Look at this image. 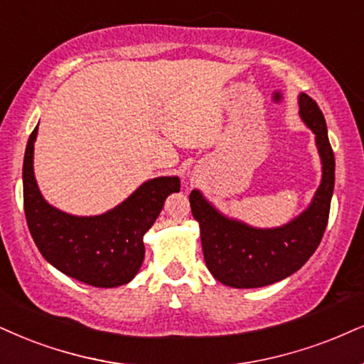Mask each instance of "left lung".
I'll return each instance as SVG.
<instances>
[{
	"instance_id": "left-lung-1",
	"label": "left lung",
	"mask_w": 364,
	"mask_h": 364,
	"mask_svg": "<svg viewBox=\"0 0 364 364\" xmlns=\"http://www.w3.org/2000/svg\"><path fill=\"white\" fill-rule=\"evenodd\" d=\"M299 114L316 134L322 177L311 204L297 218L278 228H255L228 218L199 189L189 196L205 264L218 282L232 289H258L290 277L312 257L326 231L334 192V154L324 114L304 92L299 94Z\"/></svg>"
}]
</instances>
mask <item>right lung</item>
Returning <instances> with one entry per match:
<instances>
[{
	"mask_svg": "<svg viewBox=\"0 0 364 364\" xmlns=\"http://www.w3.org/2000/svg\"><path fill=\"white\" fill-rule=\"evenodd\" d=\"M38 124L30 134L23 160V205L30 235L42 257L82 284L113 289L127 285L145 258L143 236L154 226L165 199L181 191V178L143 182L116 208L97 216H74L43 199L33 172Z\"/></svg>",
	"mask_w": 364,
	"mask_h": 364,
	"instance_id": "1",
	"label": "right lung"
}]
</instances>
